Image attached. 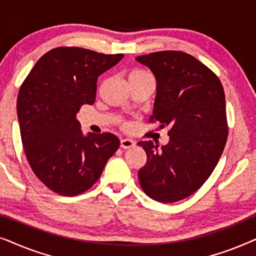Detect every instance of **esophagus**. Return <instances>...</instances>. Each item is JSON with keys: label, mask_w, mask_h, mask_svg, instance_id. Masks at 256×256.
<instances>
[{"label": "esophagus", "mask_w": 256, "mask_h": 256, "mask_svg": "<svg viewBox=\"0 0 256 256\" xmlns=\"http://www.w3.org/2000/svg\"><path fill=\"white\" fill-rule=\"evenodd\" d=\"M136 142L132 138H121L120 141V146L124 149H130L132 146H135Z\"/></svg>", "instance_id": "obj_1"}]
</instances>
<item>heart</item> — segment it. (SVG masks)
Returning a JSON list of instances; mask_svg holds the SVG:
<instances>
[{"label": "heart", "instance_id": "obj_1", "mask_svg": "<svg viewBox=\"0 0 256 256\" xmlns=\"http://www.w3.org/2000/svg\"><path fill=\"white\" fill-rule=\"evenodd\" d=\"M149 76L148 73L143 70H132V71L129 73V78H140V76Z\"/></svg>", "mask_w": 256, "mask_h": 256}]
</instances>
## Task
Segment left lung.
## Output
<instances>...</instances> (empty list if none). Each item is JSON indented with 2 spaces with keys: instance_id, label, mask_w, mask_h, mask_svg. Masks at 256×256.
<instances>
[{
  "instance_id": "8db88e82",
  "label": "left lung",
  "mask_w": 256,
  "mask_h": 256,
  "mask_svg": "<svg viewBox=\"0 0 256 256\" xmlns=\"http://www.w3.org/2000/svg\"><path fill=\"white\" fill-rule=\"evenodd\" d=\"M136 62L156 79L152 120L169 127L168 144L138 143L146 152L140 185L156 202L182 200L211 176L225 148L228 128L222 85L211 70L180 51L138 56Z\"/></svg>"
}]
</instances>
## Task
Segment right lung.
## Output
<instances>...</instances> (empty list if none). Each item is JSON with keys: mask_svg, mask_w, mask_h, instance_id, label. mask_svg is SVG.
<instances>
[{"mask_svg": "<svg viewBox=\"0 0 256 256\" xmlns=\"http://www.w3.org/2000/svg\"><path fill=\"white\" fill-rule=\"evenodd\" d=\"M124 54L57 48L40 58L17 96L24 152L34 172L66 197L82 194L99 180L120 140L110 132L84 134L76 113L93 104L99 76Z\"/></svg>", "mask_w": 256, "mask_h": 256, "instance_id": "obj_1", "label": "right lung"}]
</instances>
